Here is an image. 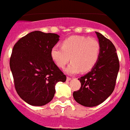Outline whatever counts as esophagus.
I'll list each match as a JSON object with an SVG mask.
<instances>
[{
    "label": "esophagus",
    "mask_w": 130,
    "mask_h": 130,
    "mask_svg": "<svg viewBox=\"0 0 130 130\" xmlns=\"http://www.w3.org/2000/svg\"><path fill=\"white\" fill-rule=\"evenodd\" d=\"M70 80H71V78H70V77L66 78V80H67V81H70Z\"/></svg>",
    "instance_id": "1"
}]
</instances>
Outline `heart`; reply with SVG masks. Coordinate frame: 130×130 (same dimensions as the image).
I'll use <instances>...</instances> for the list:
<instances>
[{"label":"heart","instance_id":"1","mask_svg":"<svg viewBox=\"0 0 130 130\" xmlns=\"http://www.w3.org/2000/svg\"><path fill=\"white\" fill-rule=\"evenodd\" d=\"M62 46L54 45L52 47L51 58L61 68L71 60V63L65 69L68 74L92 70L98 61L101 52L100 43L97 40L84 36L68 37L62 41Z\"/></svg>","mask_w":130,"mask_h":130}]
</instances>
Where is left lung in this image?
Wrapping results in <instances>:
<instances>
[{"label":"left lung","instance_id":"obj_1","mask_svg":"<svg viewBox=\"0 0 130 130\" xmlns=\"http://www.w3.org/2000/svg\"><path fill=\"white\" fill-rule=\"evenodd\" d=\"M96 37L101 45L99 60L94 68L78 78L81 87L73 93L74 100L85 107H95L111 94L119 70L116 49L111 41L99 32Z\"/></svg>","mask_w":130,"mask_h":130}]
</instances>
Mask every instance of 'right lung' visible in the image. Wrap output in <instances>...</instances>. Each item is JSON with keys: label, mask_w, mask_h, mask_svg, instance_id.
I'll use <instances>...</instances> for the list:
<instances>
[{"label": "right lung", "mask_w": 130, "mask_h": 130, "mask_svg": "<svg viewBox=\"0 0 130 130\" xmlns=\"http://www.w3.org/2000/svg\"><path fill=\"white\" fill-rule=\"evenodd\" d=\"M60 36L36 31L21 38L12 49L10 68L14 87L21 98L33 106H43L52 100L58 82L66 76L51 58V49Z\"/></svg>", "instance_id": "add662e5"}]
</instances>
